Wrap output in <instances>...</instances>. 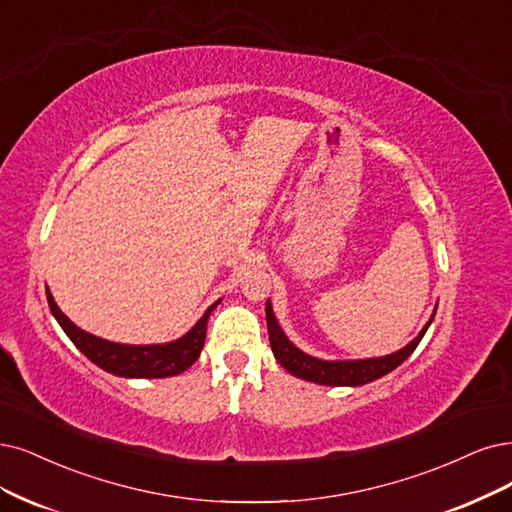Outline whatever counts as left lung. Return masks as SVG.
<instances>
[{"label": "left lung", "mask_w": 512, "mask_h": 512, "mask_svg": "<svg viewBox=\"0 0 512 512\" xmlns=\"http://www.w3.org/2000/svg\"><path fill=\"white\" fill-rule=\"evenodd\" d=\"M266 318H268V333H270V346L276 356V361L285 367L289 373L301 377V380H308L314 384H325V386H363L369 384L377 377L390 373L392 369L399 367L405 358L418 348L426 329L430 327L432 318L428 325L422 329V333L413 339L409 346L403 350L382 356V358H367V361H320V358L308 356L301 350H297L287 335L276 323V316L272 312L270 301L266 304Z\"/></svg>", "instance_id": "8db88e82"}]
</instances>
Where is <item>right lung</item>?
Here are the masks:
<instances>
[{"label": "right lung", "mask_w": 512, "mask_h": 512, "mask_svg": "<svg viewBox=\"0 0 512 512\" xmlns=\"http://www.w3.org/2000/svg\"><path fill=\"white\" fill-rule=\"evenodd\" d=\"M46 297L54 318L59 320V325L63 327V331L67 333L71 342L78 346L94 365H99L101 369L120 377H170V375H179L185 369L192 367L198 361L200 350L204 346L208 316H211V312L219 306L217 301V304L208 308L204 316L198 320V325L173 344L124 346V344L107 342V339H101V337H94L82 331L80 327H75L71 320L59 310V306L54 304L48 289H46Z\"/></svg>", "instance_id": "obj_1"}]
</instances>
